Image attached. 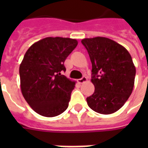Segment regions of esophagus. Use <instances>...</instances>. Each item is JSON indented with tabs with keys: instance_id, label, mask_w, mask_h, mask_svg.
I'll return each mask as SVG.
<instances>
[{
	"instance_id": "1",
	"label": "esophagus",
	"mask_w": 148,
	"mask_h": 148,
	"mask_svg": "<svg viewBox=\"0 0 148 148\" xmlns=\"http://www.w3.org/2000/svg\"><path fill=\"white\" fill-rule=\"evenodd\" d=\"M87 81H88V78H87L86 77H83L82 78L78 79V80H77V82H78L79 84H83L84 83V82H86Z\"/></svg>"
}]
</instances>
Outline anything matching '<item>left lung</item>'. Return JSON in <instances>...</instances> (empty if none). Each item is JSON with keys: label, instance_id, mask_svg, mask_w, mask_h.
Listing matches in <instances>:
<instances>
[{"label": "left lung", "instance_id": "obj_1", "mask_svg": "<svg viewBox=\"0 0 148 148\" xmlns=\"http://www.w3.org/2000/svg\"><path fill=\"white\" fill-rule=\"evenodd\" d=\"M81 43L92 64L91 82L95 92L87 97L95 112L110 114L123 107L132 93L136 68L127 50L103 37L84 38Z\"/></svg>", "mask_w": 148, "mask_h": 148}]
</instances>
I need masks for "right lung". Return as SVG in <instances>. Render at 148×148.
<instances>
[{"label":"right lung","mask_w":148,"mask_h":148,"mask_svg":"<svg viewBox=\"0 0 148 148\" xmlns=\"http://www.w3.org/2000/svg\"><path fill=\"white\" fill-rule=\"evenodd\" d=\"M68 38H45L31 45L20 64L21 90L25 101L38 114L52 117L68 107L75 82L61 74L64 63L77 47Z\"/></svg>","instance_id":"right-lung-1"}]
</instances>
